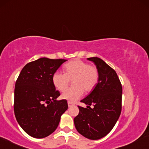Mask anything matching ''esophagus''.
Listing matches in <instances>:
<instances>
[{"label":"esophagus","mask_w":149,"mask_h":149,"mask_svg":"<svg viewBox=\"0 0 149 149\" xmlns=\"http://www.w3.org/2000/svg\"><path fill=\"white\" fill-rule=\"evenodd\" d=\"M68 105H69V107H71L72 105H73V103H72V102L68 101Z\"/></svg>","instance_id":"obj_1"}]
</instances>
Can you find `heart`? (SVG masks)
<instances>
[{
  "label": "heart",
  "mask_w": 149,
  "mask_h": 149,
  "mask_svg": "<svg viewBox=\"0 0 149 149\" xmlns=\"http://www.w3.org/2000/svg\"><path fill=\"white\" fill-rule=\"evenodd\" d=\"M65 72L55 71L53 76L55 87L60 92L65 90L71 79L73 80L74 87L62 93V98L70 102L79 99L85 92H90L98 83L99 72L94 65H89L80 60L69 62L64 66Z\"/></svg>",
  "instance_id": "1"
}]
</instances>
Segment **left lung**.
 Masks as SVG:
<instances>
[{"mask_svg": "<svg viewBox=\"0 0 149 149\" xmlns=\"http://www.w3.org/2000/svg\"><path fill=\"white\" fill-rule=\"evenodd\" d=\"M88 60L98 68V82L91 94L81 101L87 107L78 105L79 114L74 118V124L82 136L96 140L107 135L119 119L122 86L116 71L101 58L93 57Z\"/></svg>", "mask_w": 149, "mask_h": 149, "instance_id": "8db88e82", "label": "left lung"}]
</instances>
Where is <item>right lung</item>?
I'll return each instance as SVG.
<instances>
[{"label":"right lung","mask_w":149,"mask_h":149,"mask_svg":"<svg viewBox=\"0 0 149 149\" xmlns=\"http://www.w3.org/2000/svg\"><path fill=\"white\" fill-rule=\"evenodd\" d=\"M64 59L42 57L21 70L14 88V111L17 122L31 137L44 138L56 130L61 115L67 110V101H57L53 76Z\"/></svg>","instance_id":"1"}]
</instances>
